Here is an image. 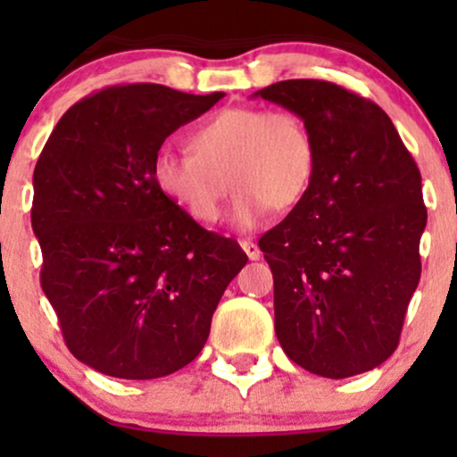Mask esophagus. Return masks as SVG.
<instances>
[{
    "mask_svg": "<svg viewBox=\"0 0 457 457\" xmlns=\"http://www.w3.org/2000/svg\"><path fill=\"white\" fill-rule=\"evenodd\" d=\"M238 243H240V246H243V249H245V253L249 255V260H260L262 251H260V246L253 243V240H251V238H240Z\"/></svg>",
    "mask_w": 457,
    "mask_h": 457,
    "instance_id": "34e87169",
    "label": "esophagus"
}]
</instances>
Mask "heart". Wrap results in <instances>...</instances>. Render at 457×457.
<instances>
[{"label":"heart","instance_id":"1","mask_svg":"<svg viewBox=\"0 0 457 457\" xmlns=\"http://www.w3.org/2000/svg\"><path fill=\"white\" fill-rule=\"evenodd\" d=\"M251 127H253V118H251L249 113L234 112L221 118V122H219L217 127L204 130L199 137L191 133H182L167 141L165 148H162L161 170L162 178H165V182L170 185L171 191H174L178 197H182L185 202L191 204L197 212H217L223 199V187L217 171H214L211 162H208L206 154H221V152L238 154V150L234 148L238 133L243 130L245 137H249ZM301 135L307 137L305 127H303V122H298L296 118L277 120L275 127H272V141H275L279 159H301ZM279 149L282 150L281 153L278 152ZM262 178H266V167L255 170V176L251 178V182L255 185ZM264 202L272 208L281 206V197L277 195V193H269V195L264 197ZM251 204L253 202H246V206L251 208Z\"/></svg>","mask_w":457,"mask_h":457}]
</instances>
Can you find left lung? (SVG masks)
Segmentation results:
<instances>
[{
  "mask_svg": "<svg viewBox=\"0 0 457 457\" xmlns=\"http://www.w3.org/2000/svg\"><path fill=\"white\" fill-rule=\"evenodd\" d=\"M296 113L309 187L260 238L275 279V330L295 363L348 378L389 359L421 277V174L376 103L320 79L258 92Z\"/></svg>",
  "mask_w": 457,
  "mask_h": 457,
  "instance_id": "8db88e82",
  "label": "left lung"
}]
</instances>
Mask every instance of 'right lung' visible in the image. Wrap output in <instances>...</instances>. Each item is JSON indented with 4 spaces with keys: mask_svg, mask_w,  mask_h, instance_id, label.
<instances>
[{
    "mask_svg": "<svg viewBox=\"0 0 457 457\" xmlns=\"http://www.w3.org/2000/svg\"><path fill=\"white\" fill-rule=\"evenodd\" d=\"M221 94L112 86L62 115L34 170L40 286L81 363L127 380L202 353L225 287L246 264L162 191V141Z\"/></svg>",
    "mask_w": 457,
    "mask_h": 457,
    "instance_id": "1",
    "label": "right lung"
}]
</instances>
